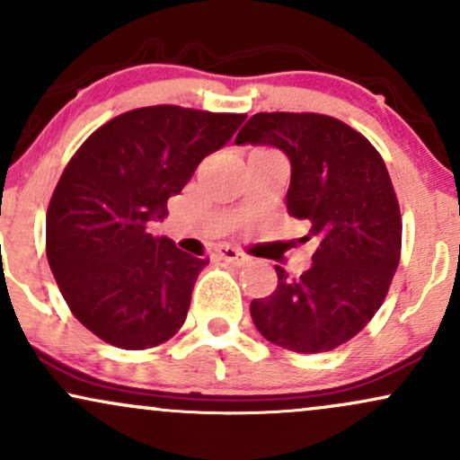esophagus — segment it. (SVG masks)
Here are the masks:
<instances>
[{"label": "esophagus", "mask_w": 460, "mask_h": 460, "mask_svg": "<svg viewBox=\"0 0 460 460\" xmlns=\"http://www.w3.org/2000/svg\"><path fill=\"white\" fill-rule=\"evenodd\" d=\"M216 257L223 259V261H229L234 265H244L248 261V257L242 251H237L234 246H220L218 251H216Z\"/></svg>", "instance_id": "34e87169"}]
</instances>
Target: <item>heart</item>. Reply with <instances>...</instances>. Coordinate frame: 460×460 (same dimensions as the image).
Returning <instances> with one entry per match:
<instances>
[{"label": "heart", "instance_id": "1", "mask_svg": "<svg viewBox=\"0 0 460 460\" xmlns=\"http://www.w3.org/2000/svg\"><path fill=\"white\" fill-rule=\"evenodd\" d=\"M270 152H274V149H265V147H259V149H252V154H251V156H254V154H270Z\"/></svg>", "mask_w": 460, "mask_h": 460}]
</instances>
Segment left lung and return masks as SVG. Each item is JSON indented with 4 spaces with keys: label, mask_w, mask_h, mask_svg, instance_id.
Segmentation results:
<instances>
[{
    "label": "left lung",
    "mask_w": 460,
    "mask_h": 460,
    "mask_svg": "<svg viewBox=\"0 0 460 460\" xmlns=\"http://www.w3.org/2000/svg\"><path fill=\"white\" fill-rule=\"evenodd\" d=\"M235 143L274 146L291 160L287 212L317 242L311 270L276 265L272 296L251 302L257 330L296 353L351 341L379 311L401 261L402 218L384 158L367 137L321 113H254Z\"/></svg>",
    "instance_id": "1"
}]
</instances>
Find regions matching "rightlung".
Segmentation results:
<instances>
[{"label": "right lung", "instance_id": "add662e5", "mask_svg": "<svg viewBox=\"0 0 460 460\" xmlns=\"http://www.w3.org/2000/svg\"><path fill=\"white\" fill-rule=\"evenodd\" d=\"M244 113L177 104L126 111L93 130L66 164L47 209V259L70 313L119 349H149L184 325L209 257L152 235L197 164Z\"/></svg>", "mask_w": 460, "mask_h": 460}]
</instances>
